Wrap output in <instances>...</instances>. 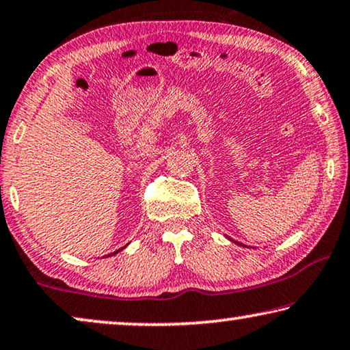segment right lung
I'll return each mask as SVG.
<instances>
[{
	"label": "right lung",
	"mask_w": 350,
	"mask_h": 350,
	"mask_svg": "<svg viewBox=\"0 0 350 350\" xmlns=\"http://www.w3.org/2000/svg\"><path fill=\"white\" fill-rule=\"evenodd\" d=\"M122 250V249H120ZM116 254H119V250H117V252H114V254H112V255H116ZM107 256H109V255H107Z\"/></svg>",
	"instance_id": "obj_1"
}]
</instances>
